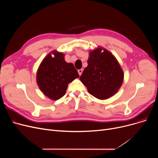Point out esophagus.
<instances>
[{
	"label": "esophagus",
	"mask_w": 158,
	"mask_h": 158,
	"mask_svg": "<svg viewBox=\"0 0 158 158\" xmlns=\"http://www.w3.org/2000/svg\"><path fill=\"white\" fill-rule=\"evenodd\" d=\"M82 69H79V70H78V73H79V76H81V75L82 74Z\"/></svg>",
	"instance_id": "obj_1"
}]
</instances>
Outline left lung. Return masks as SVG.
Returning <instances> with one entry per match:
<instances>
[{
    "label": "left lung",
    "mask_w": 158,
    "mask_h": 158,
    "mask_svg": "<svg viewBox=\"0 0 158 158\" xmlns=\"http://www.w3.org/2000/svg\"><path fill=\"white\" fill-rule=\"evenodd\" d=\"M98 48L90 52L88 66L80 80L94 97L104 100L113 96L121 86L123 73L116 58L109 51Z\"/></svg>",
    "instance_id": "8db88e82"
}]
</instances>
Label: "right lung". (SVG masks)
<instances>
[{
	"mask_svg": "<svg viewBox=\"0 0 158 158\" xmlns=\"http://www.w3.org/2000/svg\"><path fill=\"white\" fill-rule=\"evenodd\" d=\"M48 54L37 72V84L44 95L53 101L64 96L68 85L79 75L72 63L64 61L63 53L53 51Z\"/></svg>",
	"mask_w": 158,
	"mask_h": 158,
	"instance_id": "right-lung-1",
	"label": "right lung"
}]
</instances>
